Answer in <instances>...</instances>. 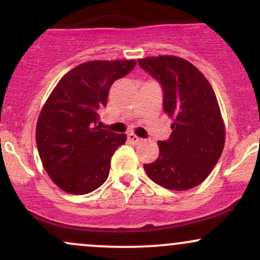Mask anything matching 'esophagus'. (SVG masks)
<instances>
[{
    "mask_svg": "<svg viewBox=\"0 0 260 260\" xmlns=\"http://www.w3.org/2000/svg\"><path fill=\"white\" fill-rule=\"evenodd\" d=\"M127 138H128V142L131 143V144H139L140 142H142V138H139V137H137L136 134H133V133H129L127 136Z\"/></svg>",
    "mask_w": 260,
    "mask_h": 260,
    "instance_id": "1",
    "label": "esophagus"
}]
</instances>
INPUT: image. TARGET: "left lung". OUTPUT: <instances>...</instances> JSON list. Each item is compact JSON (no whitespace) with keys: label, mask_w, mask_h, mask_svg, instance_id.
I'll return each instance as SVG.
<instances>
[{"label":"left lung","mask_w":260,"mask_h":260,"mask_svg":"<svg viewBox=\"0 0 260 260\" xmlns=\"http://www.w3.org/2000/svg\"><path fill=\"white\" fill-rule=\"evenodd\" d=\"M144 71L160 82L164 111L172 133L157 142L159 156L144 170L155 183L171 190L201 184L221 156L225 124L216 95L198 68L177 56L139 58Z\"/></svg>","instance_id":"obj_1"}]
</instances>
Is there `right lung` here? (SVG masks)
<instances>
[{
    "label": "right lung",
    "mask_w": 260,
    "mask_h": 260,
    "mask_svg": "<svg viewBox=\"0 0 260 260\" xmlns=\"http://www.w3.org/2000/svg\"><path fill=\"white\" fill-rule=\"evenodd\" d=\"M134 59L89 61L66 73L39 115L37 145L41 162L56 186L86 194L109 177L111 157L126 134L103 129L99 110L110 88L136 67Z\"/></svg>",
    "instance_id": "1"
}]
</instances>
